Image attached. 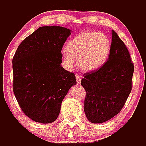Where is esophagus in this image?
Here are the masks:
<instances>
[{
  "instance_id": "1",
  "label": "esophagus",
  "mask_w": 146,
  "mask_h": 146,
  "mask_svg": "<svg viewBox=\"0 0 146 146\" xmlns=\"http://www.w3.org/2000/svg\"><path fill=\"white\" fill-rule=\"evenodd\" d=\"M81 80H82V77L80 75H76V80H77V84H80Z\"/></svg>"
}]
</instances>
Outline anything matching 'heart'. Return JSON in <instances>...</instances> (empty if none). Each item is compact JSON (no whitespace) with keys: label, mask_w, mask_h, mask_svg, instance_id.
<instances>
[{"label":"heart","mask_w":146,"mask_h":146,"mask_svg":"<svg viewBox=\"0 0 146 146\" xmlns=\"http://www.w3.org/2000/svg\"><path fill=\"white\" fill-rule=\"evenodd\" d=\"M110 42L106 35L97 31H82L72 38L69 46H64L62 54L69 67L77 64L87 72L99 69L107 61L110 52Z\"/></svg>","instance_id":"heart-1"}]
</instances>
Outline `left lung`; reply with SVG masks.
I'll return each mask as SVG.
<instances>
[{"label": "left lung", "mask_w": 146, "mask_h": 146, "mask_svg": "<svg viewBox=\"0 0 146 146\" xmlns=\"http://www.w3.org/2000/svg\"><path fill=\"white\" fill-rule=\"evenodd\" d=\"M133 72L129 52L113 30L108 60L97 70L86 73L81 81L86 91L84 111L90 122L103 123L119 113L131 91Z\"/></svg>", "instance_id": "left-lung-1"}]
</instances>
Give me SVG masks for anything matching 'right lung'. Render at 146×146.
Returning a JSON list of instances; mask_svg holds the SVG:
<instances>
[{
  "label": "right lung",
  "mask_w": 146,
  "mask_h": 146,
  "mask_svg": "<svg viewBox=\"0 0 146 146\" xmlns=\"http://www.w3.org/2000/svg\"><path fill=\"white\" fill-rule=\"evenodd\" d=\"M72 31L42 26L21 42L12 60L13 91L23 113L33 121L50 123L57 119L63 99L75 75L61 66V50Z\"/></svg>",
  "instance_id": "1"
}]
</instances>
